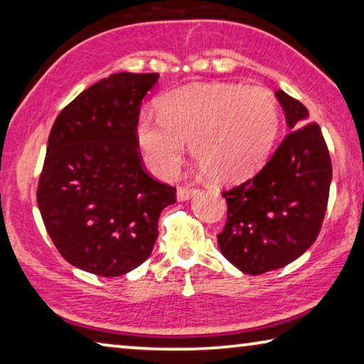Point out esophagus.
I'll list each match as a JSON object with an SVG mask.
<instances>
[{"label":"esophagus","instance_id":"34e87169","mask_svg":"<svg viewBox=\"0 0 364 364\" xmlns=\"http://www.w3.org/2000/svg\"><path fill=\"white\" fill-rule=\"evenodd\" d=\"M198 193H199V189H194V188H178L176 199L178 200H189L194 196V194H198Z\"/></svg>","mask_w":364,"mask_h":364}]
</instances>
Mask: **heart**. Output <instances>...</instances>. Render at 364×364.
I'll return each mask as SVG.
<instances>
[{
	"mask_svg": "<svg viewBox=\"0 0 364 364\" xmlns=\"http://www.w3.org/2000/svg\"><path fill=\"white\" fill-rule=\"evenodd\" d=\"M160 119L139 117L135 137L154 175L171 178L189 142L191 155L215 181L250 176L267 160L279 130L276 101L263 88L198 83L166 93Z\"/></svg>",
	"mask_w": 364,
	"mask_h": 364,
	"instance_id": "1",
	"label": "heart"
}]
</instances>
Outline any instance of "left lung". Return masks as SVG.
I'll return each instance as SVG.
<instances>
[{"mask_svg": "<svg viewBox=\"0 0 364 364\" xmlns=\"http://www.w3.org/2000/svg\"><path fill=\"white\" fill-rule=\"evenodd\" d=\"M291 132L250 180L224 191L227 222L217 235L224 257L247 274L283 268L316 242L327 209L332 164L307 107L276 91Z\"/></svg>", "mask_w": 364, "mask_h": 364, "instance_id": "8db88e82", "label": "left lung"}]
</instances>
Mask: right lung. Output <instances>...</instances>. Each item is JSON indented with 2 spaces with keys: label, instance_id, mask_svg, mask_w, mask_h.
Listing matches in <instances>:
<instances>
[{
  "label": "right lung",
  "instance_id": "1",
  "mask_svg": "<svg viewBox=\"0 0 364 364\" xmlns=\"http://www.w3.org/2000/svg\"><path fill=\"white\" fill-rule=\"evenodd\" d=\"M159 73H114L80 93L53 122L37 204L53 245L70 264L121 276L142 264L159 217L176 189L140 160L135 127Z\"/></svg>",
  "mask_w": 364,
  "mask_h": 364
}]
</instances>
